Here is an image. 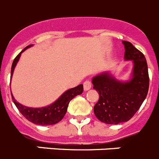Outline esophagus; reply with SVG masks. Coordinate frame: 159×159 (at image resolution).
I'll list each match as a JSON object with an SVG mask.
<instances>
[{"label": "esophagus", "instance_id": "esophagus-1", "mask_svg": "<svg viewBox=\"0 0 159 159\" xmlns=\"http://www.w3.org/2000/svg\"><path fill=\"white\" fill-rule=\"evenodd\" d=\"M92 88V82L90 80L84 81V91H88L90 88Z\"/></svg>", "mask_w": 159, "mask_h": 159}]
</instances>
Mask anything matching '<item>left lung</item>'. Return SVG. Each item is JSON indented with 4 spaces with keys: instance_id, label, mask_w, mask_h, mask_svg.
Returning <instances> with one entry per match:
<instances>
[{
    "instance_id": "1",
    "label": "left lung",
    "mask_w": 159,
    "mask_h": 159,
    "mask_svg": "<svg viewBox=\"0 0 159 159\" xmlns=\"http://www.w3.org/2000/svg\"><path fill=\"white\" fill-rule=\"evenodd\" d=\"M125 60H133V77L129 82L118 81L103 73L94 77L93 88L99 92L94 113L99 121L119 124L130 120L145 100L149 90L148 67L144 55L130 42L123 41Z\"/></svg>"
}]
</instances>
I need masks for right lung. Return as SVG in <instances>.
<instances>
[{
	"label": "right lung",
	"mask_w": 159,
	"mask_h": 159,
	"mask_svg": "<svg viewBox=\"0 0 159 159\" xmlns=\"http://www.w3.org/2000/svg\"><path fill=\"white\" fill-rule=\"evenodd\" d=\"M31 46H32V44L27 46L22 50L21 52ZM21 52H20L16 56V58L14 59L13 62H12V67H11L10 80L12 79L14 67L19 60ZM83 91H84L83 84H80L79 86L75 87V88L67 90V92H64L56 102H53L52 104L42 108H31L23 106L22 104L16 102V99H14V97L12 96V92H11V95H12V101L19 110V111L29 122L36 125L49 126V125L56 124V123H59L60 120H62V119L65 116L66 112H67V107H68L70 101L76 95L82 94Z\"/></svg>",
	"instance_id": "obj_1"
}]
</instances>
